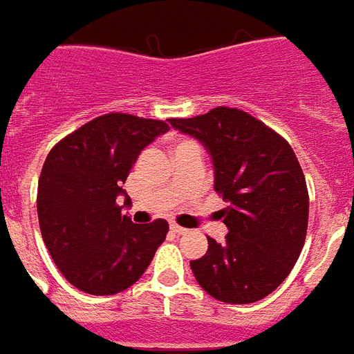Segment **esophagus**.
Returning a JSON list of instances; mask_svg holds the SVG:
<instances>
[{
	"instance_id": "obj_1",
	"label": "esophagus",
	"mask_w": 354,
	"mask_h": 354,
	"mask_svg": "<svg viewBox=\"0 0 354 354\" xmlns=\"http://www.w3.org/2000/svg\"><path fill=\"white\" fill-rule=\"evenodd\" d=\"M169 230L174 232V234H177V236H185V234H188L187 228H180L179 224H171V226H169Z\"/></svg>"
}]
</instances>
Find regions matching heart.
<instances>
[{"instance_id": "heart-1", "label": "heart", "mask_w": 354, "mask_h": 354, "mask_svg": "<svg viewBox=\"0 0 354 354\" xmlns=\"http://www.w3.org/2000/svg\"><path fill=\"white\" fill-rule=\"evenodd\" d=\"M180 141H187V139H179V138H169V143H171V147H175L177 143H180Z\"/></svg>"}]
</instances>
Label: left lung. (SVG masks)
<instances>
[{
    "label": "left lung",
    "mask_w": 354,
    "mask_h": 354,
    "mask_svg": "<svg viewBox=\"0 0 354 354\" xmlns=\"http://www.w3.org/2000/svg\"><path fill=\"white\" fill-rule=\"evenodd\" d=\"M175 130L198 139L211 156L215 190L228 236L207 237L192 260L196 281L215 300L252 304L286 279L306 243L309 196L296 154L249 113L216 107L194 118H171Z\"/></svg>",
    "instance_id": "1"
}]
</instances>
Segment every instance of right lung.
Here are the masks:
<instances>
[{"label":"right lung","instance_id":"right-lung-1","mask_svg":"<svg viewBox=\"0 0 354 354\" xmlns=\"http://www.w3.org/2000/svg\"><path fill=\"white\" fill-rule=\"evenodd\" d=\"M167 130L164 120L109 113L48 152L37 187L41 236L75 288L94 296L122 292L145 273L164 243L169 230L164 218L133 224L120 213L117 198L130 200L122 185L131 166Z\"/></svg>","mask_w":354,"mask_h":354}]
</instances>
